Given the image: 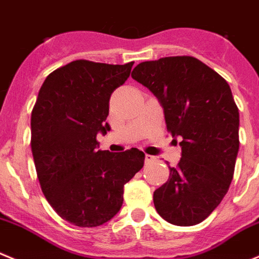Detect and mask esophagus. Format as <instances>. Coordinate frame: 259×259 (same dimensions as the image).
Returning <instances> with one entry per match:
<instances>
[{
    "instance_id": "1",
    "label": "esophagus",
    "mask_w": 259,
    "mask_h": 259,
    "mask_svg": "<svg viewBox=\"0 0 259 259\" xmlns=\"http://www.w3.org/2000/svg\"><path fill=\"white\" fill-rule=\"evenodd\" d=\"M155 159H156V157L155 156H152V155H145V162H146V164H150V162H152V161H155Z\"/></svg>"
}]
</instances>
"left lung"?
<instances>
[{
	"label": "left lung",
	"instance_id": "left-lung-1",
	"mask_svg": "<svg viewBox=\"0 0 259 259\" xmlns=\"http://www.w3.org/2000/svg\"><path fill=\"white\" fill-rule=\"evenodd\" d=\"M132 78L157 98L182 157L154 192L157 213L173 225L202 223L230 187L239 151V110L229 83L189 56L137 65Z\"/></svg>",
	"mask_w": 259,
	"mask_h": 259
}]
</instances>
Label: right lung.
<instances>
[{
	"label": "right lung",
	"mask_w": 259,
	"mask_h": 259,
	"mask_svg": "<svg viewBox=\"0 0 259 259\" xmlns=\"http://www.w3.org/2000/svg\"><path fill=\"white\" fill-rule=\"evenodd\" d=\"M132 66L73 61L47 76L31 112L30 145L41 191L63 220L80 228L114 218L123 187L144 166L139 149L110 152L97 141L98 134L110 131V95Z\"/></svg>",
	"instance_id": "obj_1"
}]
</instances>
